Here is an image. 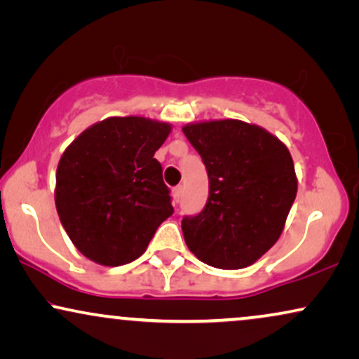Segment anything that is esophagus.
<instances>
[{
	"mask_svg": "<svg viewBox=\"0 0 359 359\" xmlns=\"http://www.w3.org/2000/svg\"><path fill=\"white\" fill-rule=\"evenodd\" d=\"M182 192H184L182 185H177V187L174 189V192H172V195H174V202L175 203H179V200L182 198Z\"/></svg>",
	"mask_w": 359,
	"mask_h": 359,
	"instance_id": "1",
	"label": "esophagus"
}]
</instances>
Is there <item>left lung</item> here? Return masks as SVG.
<instances>
[{
    "mask_svg": "<svg viewBox=\"0 0 359 359\" xmlns=\"http://www.w3.org/2000/svg\"><path fill=\"white\" fill-rule=\"evenodd\" d=\"M184 135L208 174L203 210L182 218L189 250L218 269L251 266L279 240L297 195L289 149L238 119L187 124Z\"/></svg>",
    "mask_w": 359,
    "mask_h": 359,
    "instance_id": "1",
    "label": "left lung"
}]
</instances>
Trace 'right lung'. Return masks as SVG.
I'll list each match as a JSON object with an SVG mask.
<instances>
[{
  "label": "right lung",
  "mask_w": 359,
  "mask_h": 359,
  "mask_svg": "<svg viewBox=\"0 0 359 359\" xmlns=\"http://www.w3.org/2000/svg\"><path fill=\"white\" fill-rule=\"evenodd\" d=\"M169 123L107 118L67 147L57 167L55 207L76 250L98 264L121 266L146 251L174 213L154 152Z\"/></svg>",
  "instance_id": "add662e5"
}]
</instances>
